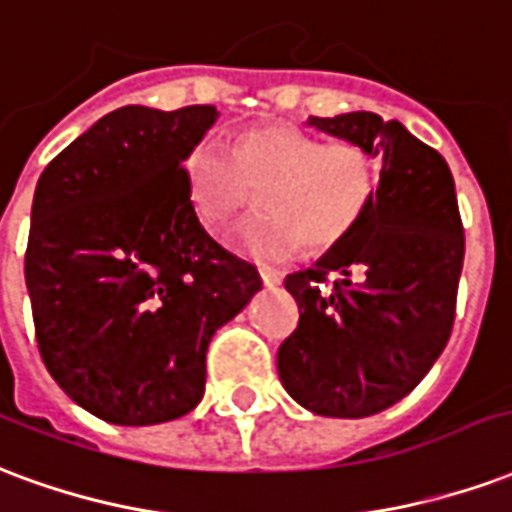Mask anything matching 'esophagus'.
Listing matches in <instances>:
<instances>
[{"label": "esophagus", "mask_w": 512, "mask_h": 512, "mask_svg": "<svg viewBox=\"0 0 512 512\" xmlns=\"http://www.w3.org/2000/svg\"><path fill=\"white\" fill-rule=\"evenodd\" d=\"M259 275H261V281H264V286H281L283 281V272L272 270V267H261Z\"/></svg>", "instance_id": "esophagus-1"}]
</instances>
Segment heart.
<instances>
[{"instance_id":"obj_1","label":"heart","mask_w":512,"mask_h":512,"mask_svg":"<svg viewBox=\"0 0 512 512\" xmlns=\"http://www.w3.org/2000/svg\"><path fill=\"white\" fill-rule=\"evenodd\" d=\"M193 215L220 229L253 196L259 215L229 231L231 251L256 261H286L300 251L324 253L352 234L374 204V155L352 141L324 144L292 125L245 130L223 152L204 141L182 163Z\"/></svg>"}]
</instances>
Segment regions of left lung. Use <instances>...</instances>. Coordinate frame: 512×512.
<instances>
[{"label":"left lung","instance_id":"8db88e82","mask_svg":"<svg viewBox=\"0 0 512 512\" xmlns=\"http://www.w3.org/2000/svg\"><path fill=\"white\" fill-rule=\"evenodd\" d=\"M308 125L368 149L379 185L341 245L286 275L300 324L278 349V376L308 412L357 420L398 404L445 352L464 226L445 158L398 119L352 111Z\"/></svg>","mask_w":512,"mask_h":512}]
</instances>
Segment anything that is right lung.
Returning <instances> with one entry per match:
<instances>
[{"instance_id": "right-lung-1", "label": "right lung", "mask_w": 512, "mask_h": 512, "mask_svg": "<svg viewBox=\"0 0 512 512\" xmlns=\"http://www.w3.org/2000/svg\"><path fill=\"white\" fill-rule=\"evenodd\" d=\"M215 106H125L40 174L24 275L48 374L114 425L177 420L204 395L207 346L261 289L190 210L182 163Z\"/></svg>"}]
</instances>
